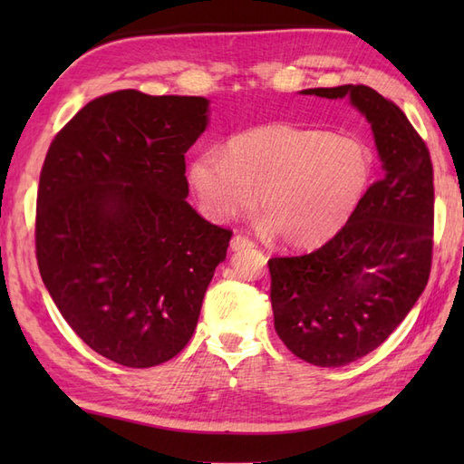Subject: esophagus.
<instances>
[{
  "mask_svg": "<svg viewBox=\"0 0 464 464\" xmlns=\"http://www.w3.org/2000/svg\"><path fill=\"white\" fill-rule=\"evenodd\" d=\"M247 247H255V243L245 237V235H235V237L231 239V249L233 251H241V249H247Z\"/></svg>",
  "mask_w": 464,
  "mask_h": 464,
  "instance_id": "34e87169",
  "label": "esophagus"
}]
</instances>
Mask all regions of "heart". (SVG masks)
<instances>
[{"instance_id":"heart-1","label":"heart","mask_w":464,"mask_h":464,"mask_svg":"<svg viewBox=\"0 0 464 464\" xmlns=\"http://www.w3.org/2000/svg\"><path fill=\"white\" fill-rule=\"evenodd\" d=\"M372 171L367 147L321 130L265 125L235 135L227 153L207 150L189 165L201 211L213 221L249 213L259 195L267 227L297 247L337 233Z\"/></svg>"}]
</instances>
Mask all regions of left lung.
<instances>
[{"mask_svg": "<svg viewBox=\"0 0 464 464\" xmlns=\"http://www.w3.org/2000/svg\"><path fill=\"white\" fill-rule=\"evenodd\" d=\"M349 97L367 117L382 175L323 247L269 259L275 331L314 367H343L389 339L425 291L435 185L427 143L401 107L367 85L304 90Z\"/></svg>", "mask_w": 464, "mask_h": 464, "instance_id": "1", "label": "left lung"}]
</instances>
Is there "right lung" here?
<instances>
[{
    "label": "right lung",
    "mask_w": 464,
    "mask_h": 464,
    "mask_svg": "<svg viewBox=\"0 0 464 464\" xmlns=\"http://www.w3.org/2000/svg\"><path fill=\"white\" fill-rule=\"evenodd\" d=\"M205 97L121 90L55 135L39 175L35 257L77 337L131 369L173 359L197 327L231 231L185 201Z\"/></svg>",
    "instance_id": "1"
}]
</instances>
